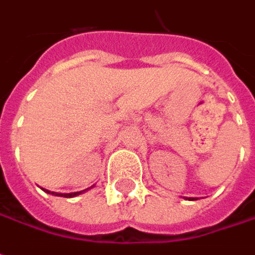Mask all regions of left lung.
<instances>
[{"label": "left lung", "instance_id": "left-lung-1", "mask_svg": "<svg viewBox=\"0 0 255 255\" xmlns=\"http://www.w3.org/2000/svg\"><path fill=\"white\" fill-rule=\"evenodd\" d=\"M191 200H195V198H191Z\"/></svg>", "mask_w": 255, "mask_h": 255}]
</instances>
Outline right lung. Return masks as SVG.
I'll use <instances>...</instances> for the list:
<instances>
[{"label":"right lung","instance_id":"1","mask_svg":"<svg viewBox=\"0 0 255 255\" xmlns=\"http://www.w3.org/2000/svg\"><path fill=\"white\" fill-rule=\"evenodd\" d=\"M45 193H48V194H52V195H58V197H67V198H71V197H77V195H80V194H83L85 193L87 190H83V191H77V193H68V194H62V193H54V191H50V190H45V188H42Z\"/></svg>","mask_w":255,"mask_h":255}]
</instances>
